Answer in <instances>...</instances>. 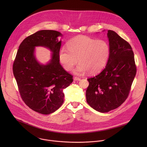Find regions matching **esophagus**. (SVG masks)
Segmentation results:
<instances>
[{"label":"esophagus","mask_w":147,"mask_h":147,"mask_svg":"<svg viewBox=\"0 0 147 147\" xmlns=\"http://www.w3.org/2000/svg\"><path fill=\"white\" fill-rule=\"evenodd\" d=\"M74 81H80L81 78H80L78 77H74Z\"/></svg>","instance_id":"obj_1"}]
</instances>
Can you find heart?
Wrapping results in <instances>:
<instances>
[{"instance_id":"heart-1","label":"heart","mask_w":147,"mask_h":147,"mask_svg":"<svg viewBox=\"0 0 147 147\" xmlns=\"http://www.w3.org/2000/svg\"><path fill=\"white\" fill-rule=\"evenodd\" d=\"M68 49L63 48L59 52V59L63 68L70 70L77 63L79 65L73 70L77 75H83L88 71L90 74L100 72L107 65L111 48L107 41L96 40L86 36H78L67 44Z\"/></svg>"}]
</instances>
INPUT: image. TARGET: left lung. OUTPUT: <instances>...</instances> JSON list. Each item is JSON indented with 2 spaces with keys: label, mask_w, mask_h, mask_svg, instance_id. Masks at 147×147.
<instances>
[{
  "label": "left lung",
  "mask_w": 147,
  "mask_h": 147,
  "mask_svg": "<svg viewBox=\"0 0 147 147\" xmlns=\"http://www.w3.org/2000/svg\"><path fill=\"white\" fill-rule=\"evenodd\" d=\"M107 36L111 48L109 60L100 73L87 79L86 94L90 106L101 113L117 108L125 100L136 74L130 45L112 30L108 31Z\"/></svg>",
  "instance_id": "1"
}]
</instances>
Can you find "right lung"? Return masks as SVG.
<instances>
[{
  "mask_svg": "<svg viewBox=\"0 0 147 147\" xmlns=\"http://www.w3.org/2000/svg\"><path fill=\"white\" fill-rule=\"evenodd\" d=\"M63 35L59 31L44 30L25 38L21 43L13 63V74L23 101L32 110L49 115L64 102L63 90L73 82V76L62 67L59 52ZM44 47L52 52L46 64L39 62L35 47Z\"/></svg>",
  "mask_w": 147,
  "mask_h": 147,
  "instance_id": "obj_1",
  "label": "right lung"
}]
</instances>
